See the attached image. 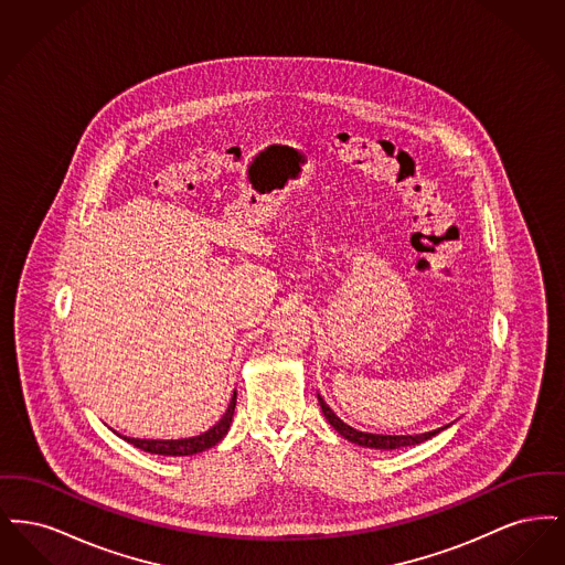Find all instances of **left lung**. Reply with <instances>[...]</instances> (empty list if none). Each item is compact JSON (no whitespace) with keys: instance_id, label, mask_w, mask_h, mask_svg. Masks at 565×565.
I'll return each mask as SVG.
<instances>
[{"instance_id":"left-lung-1","label":"left lung","mask_w":565,"mask_h":565,"mask_svg":"<svg viewBox=\"0 0 565 565\" xmlns=\"http://www.w3.org/2000/svg\"><path fill=\"white\" fill-rule=\"evenodd\" d=\"M318 403L322 406L323 417L328 419V424L339 431L345 440H350L353 445L366 447V449H381V451H392V449H401V447H411V445H419L430 440L431 436H436L438 431L447 430L449 426H443L438 430L424 431V434H371V431H360L351 428L350 424H345L341 417H337V413L323 403L322 396L318 394Z\"/></svg>"}]
</instances>
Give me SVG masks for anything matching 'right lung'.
Instances as JSON below:
<instances>
[{"label":"right lung","mask_w":565,"mask_h":565,"mask_svg":"<svg viewBox=\"0 0 565 565\" xmlns=\"http://www.w3.org/2000/svg\"><path fill=\"white\" fill-rule=\"evenodd\" d=\"M235 404H237V392H233V398L228 403L226 413L220 417V422L212 426L210 430L199 434V436H190V438H178V440H159V438H131V436H118L125 438L127 443H131L137 449L146 451V454H154V456L184 457L194 456V454H203L207 449L215 447L226 431L231 430L233 424V415H235Z\"/></svg>","instance_id":"add662e5"}]
</instances>
